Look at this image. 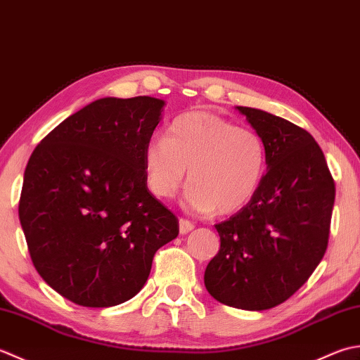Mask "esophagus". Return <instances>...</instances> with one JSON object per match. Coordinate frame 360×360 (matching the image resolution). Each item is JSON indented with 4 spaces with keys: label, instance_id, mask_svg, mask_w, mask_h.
Wrapping results in <instances>:
<instances>
[{
    "label": "esophagus",
    "instance_id": "1",
    "mask_svg": "<svg viewBox=\"0 0 360 360\" xmlns=\"http://www.w3.org/2000/svg\"><path fill=\"white\" fill-rule=\"evenodd\" d=\"M194 226L195 225L191 221H188V219H180V221H179V229H180L181 234H186L189 231H193Z\"/></svg>",
    "mask_w": 360,
    "mask_h": 360
}]
</instances>
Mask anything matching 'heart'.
Here are the masks:
<instances>
[{"label":"heart","mask_w":360,"mask_h":360,"mask_svg":"<svg viewBox=\"0 0 360 360\" xmlns=\"http://www.w3.org/2000/svg\"><path fill=\"white\" fill-rule=\"evenodd\" d=\"M144 171L149 189L160 199L175 195L188 171L186 207L231 214L258 193L267 171V149L255 129L195 110L175 116L166 136L149 139Z\"/></svg>","instance_id":"heart-1"}]
</instances>
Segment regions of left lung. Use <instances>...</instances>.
Here are the masks:
<instances>
[{"instance_id": "left-lung-1", "label": "left lung", "mask_w": 360, "mask_h": 360, "mask_svg": "<svg viewBox=\"0 0 360 360\" xmlns=\"http://www.w3.org/2000/svg\"><path fill=\"white\" fill-rule=\"evenodd\" d=\"M238 110L266 143L267 174L250 203L216 225L221 250L205 285L226 306L266 311L290 298L323 258L335 185L309 131L258 108Z\"/></svg>"}]
</instances>
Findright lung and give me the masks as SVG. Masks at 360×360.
Masks as SVG:
<instances>
[{
    "label": "right lung",
    "mask_w": 360,
    "mask_h": 360,
    "mask_svg": "<svg viewBox=\"0 0 360 360\" xmlns=\"http://www.w3.org/2000/svg\"><path fill=\"white\" fill-rule=\"evenodd\" d=\"M165 102L98 99L51 130L27 161L18 216L34 267L85 307L141 290L179 219L148 188L144 148Z\"/></svg>",
    "instance_id": "1"
}]
</instances>
